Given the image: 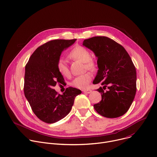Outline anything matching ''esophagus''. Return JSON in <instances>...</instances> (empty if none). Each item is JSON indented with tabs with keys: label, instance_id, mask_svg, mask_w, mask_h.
Instances as JSON below:
<instances>
[{
	"label": "esophagus",
	"instance_id": "obj_1",
	"mask_svg": "<svg viewBox=\"0 0 157 157\" xmlns=\"http://www.w3.org/2000/svg\"><path fill=\"white\" fill-rule=\"evenodd\" d=\"M82 92L83 93H90L92 92V91L91 90H89V89H85V90H82Z\"/></svg>",
	"mask_w": 157,
	"mask_h": 157
}]
</instances>
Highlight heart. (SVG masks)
I'll use <instances>...</instances> for the list:
<instances>
[{
  "label": "heart",
  "mask_w": 157,
  "mask_h": 157,
  "mask_svg": "<svg viewBox=\"0 0 157 157\" xmlns=\"http://www.w3.org/2000/svg\"><path fill=\"white\" fill-rule=\"evenodd\" d=\"M69 57L73 59H75L85 63V67L87 69L90 71L95 70L96 66L95 62L91 60V54L88 50L81 46H76L73 48L69 54ZM57 70L60 74L65 77L70 76V71L66 61L60 59L58 60L57 64ZM92 79V75L90 72L85 73L84 75H80L74 79L71 85L78 88L82 89L88 86L90 82Z\"/></svg>",
  "instance_id": "obj_1"
}]
</instances>
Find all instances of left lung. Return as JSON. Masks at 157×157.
Masks as SVG:
<instances>
[{
    "mask_svg": "<svg viewBox=\"0 0 157 157\" xmlns=\"http://www.w3.org/2000/svg\"><path fill=\"white\" fill-rule=\"evenodd\" d=\"M82 45L97 58L98 70L93 83L101 82L103 86L97 90L101 94V100L93 105L94 109L107 118L123 116L136 92V71L129 55L122 45L106 36L86 39Z\"/></svg>",
    "mask_w": 157,
    "mask_h": 157,
    "instance_id": "8db88e82",
    "label": "left lung"
}]
</instances>
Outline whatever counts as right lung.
Returning a JSON list of instances; mask_svg holds the SVG:
<instances>
[{
    "label": "right lung",
    "mask_w": 157,
    "mask_h": 157,
    "mask_svg": "<svg viewBox=\"0 0 157 157\" xmlns=\"http://www.w3.org/2000/svg\"><path fill=\"white\" fill-rule=\"evenodd\" d=\"M76 39L52 40L37 48L25 67L24 93L36 117L46 123L56 122L70 112L81 91L69 87L62 95L53 89L64 78L57 70L62 52Z\"/></svg>",
    "instance_id": "1"
}]
</instances>
